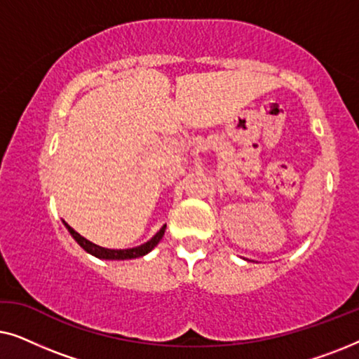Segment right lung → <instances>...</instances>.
Here are the masks:
<instances>
[{
  "label": "right lung",
  "mask_w": 359,
  "mask_h": 359,
  "mask_svg": "<svg viewBox=\"0 0 359 359\" xmlns=\"http://www.w3.org/2000/svg\"><path fill=\"white\" fill-rule=\"evenodd\" d=\"M65 225H67L68 232L72 233V237L76 240L78 245H80V247L85 250V252L91 253L93 257L101 258V259H132V258L144 257V255L151 252V250H154L156 245H158L161 237L165 235V229H166V225H163V227H161L158 232H156L154 237L149 240V242L144 243V245H139V247L127 248V250H111V248H102V247H100V245L90 242V240L81 237V235L78 233L76 230H73L70 225H68V224H65Z\"/></svg>",
  "instance_id": "right-lung-1"
}]
</instances>
